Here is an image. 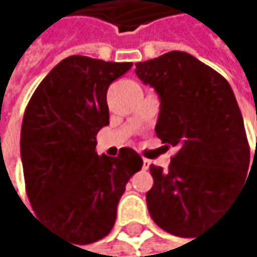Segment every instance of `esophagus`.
I'll use <instances>...</instances> for the list:
<instances>
[{
	"mask_svg": "<svg viewBox=\"0 0 257 257\" xmlns=\"http://www.w3.org/2000/svg\"><path fill=\"white\" fill-rule=\"evenodd\" d=\"M149 166H151V160H148V158H143V169L146 171Z\"/></svg>",
	"mask_w": 257,
	"mask_h": 257,
	"instance_id": "34e87169",
	"label": "esophagus"
}]
</instances>
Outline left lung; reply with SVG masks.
<instances>
[{
	"label": "left lung",
	"instance_id": "1",
	"mask_svg": "<svg viewBox=\"0 0 257 257\" xmlns=\"http://www.w3.org/2000/svg\"><path fill=\"white\" fill-rule=\"evenodd\" d=\"M136 74L160 99L157 137L178 149L168 172L151 164L149 215L168 233L192 237L213 224L253 169L241 109L228 82L189 53L137 62Z\"/></svg>",
	"mask_w": 257,
	"mask_h": 257
}]
</instances>
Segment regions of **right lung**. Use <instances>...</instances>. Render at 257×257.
Masks as SVG:
<instances>
[{
  "label": "right lung",
  "instance_id": "add662e5",
  "mask_svg": "<svg viewBox=\"0 0 257 257\" xmlns=\"http://www.w3.org/2000/svg\"><path fill=\"white\" fill-rule=\"evenodd\" d=\"M133 67L68 56L33 93L21 126V161L38 218L76 245L105 237L117 204L143 160L131 148L97 155L96 136L109 123L108 86Z\"/></svg>",
  "mask_w": 257,
  "mask_h": 257
}]
</instances>
